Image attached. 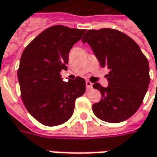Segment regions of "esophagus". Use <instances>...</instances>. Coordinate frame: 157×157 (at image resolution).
I'll list each match as a JSON object with an SVG mask.
<instances>
[{"label": "esophagus", "instance_id": "esophagus-1", "mask_svg": "<svg viewBox=\"0 0 157 157\" xmlns=\"http://www.w3.org/2000/svg\"><path fill=\"white\" fill-rule=\"evenodd\" d=\"M86 87H87V90H91L93 88V84L90 81H86Z\"/></svg>", "mask_w": 157, "mask_h": 157}]
</instances>
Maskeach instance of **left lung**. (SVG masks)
I'll return each mask as SVG.
<instances>
[{
	"label": "left lung",
	"mask_w": 157,
	"mask_h": 157,
	"mask_svg": "<svg viewBox=\"0 0 157 157\" xmlns=\"http://www.w3.org/2000/svg\"><path fill=\"white\" fill-rule=\"evenodd\" d=\"M90 44L100 65L110 72L108 86L94 83L101 100L92 105L94 114L109 123L125 121L137 112L149 85V66L140 46L113 29L89 30L82 43Z\"/></svg>",
	"instance_id": "left-lung-1"
}]
</instances>
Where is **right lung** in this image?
<instances>
[{"label": "right lung", "instance_id": "right-lung-1", "mask_svg": "<svg viewBox=\"0 0 157 157\" xmlns=\"http://www.w3.org/2000/svg\"><path fill=\"white\" fill-rule=\"evenodd\" d=\"M86 30L55 25L42 31L24 49L17 77L22 99L31 115L44 126L61 125L74 113L75 102L86 90L85 80L65 82L68 54Z\"/></svg>", "mask_w": 157, "mask_h": 157}]
</instances>
